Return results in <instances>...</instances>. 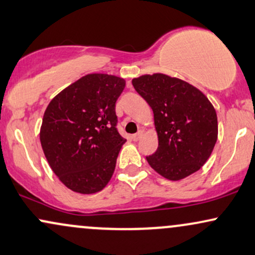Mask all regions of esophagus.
I'll return each instance as SVG.
<instances>
[{
    "mask_svg": "<svg viewBox=\"0 0 255 255\" xmlns=\"http://www.w3.org/2000/svg\"><path fill=\"white\" fill-rule=\"evenodd\" d=\"M142 134H143V131L139 130L137 133L132 134V136H131V138H132V140H134V142H137V140L140 139V137H142Z\"/></svg>",
    "mask_w": 255,
    "mask_h": 255,
    "instance_id": "34e87169",
    "label": "esophagus"
}]
</instances>
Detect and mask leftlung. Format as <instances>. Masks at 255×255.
<instances>
[{
    "label": "left lung",
    "instance_id": "1",
    "mask_svg": "<svg viewBox=\"0 0 255 255\" xmlns=\"http://www.w3.org/2000/svg\"><path fill=\"white\" fill-rule=\"evenodd\" d=\"M132 86L154 112L158 148L146 156L151 168L174 181L202 168L218 133L209 99L190 83L164 74L143 75Z\"/></svg>",
    "mask_w": 255,
    "mask_h": 255
}]
</instances>
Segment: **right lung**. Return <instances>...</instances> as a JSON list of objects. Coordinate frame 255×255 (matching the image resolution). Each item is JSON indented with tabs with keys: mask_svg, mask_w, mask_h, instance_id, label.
I'll list each match as a JSON object with an SVG mask.
<instances>
[{
	"mask_svg": "<svg viewBox=\"0 0 255 255\" xmlns=\"http://www.w3.org/2000/svg\"><path fill=\"white\" fill-rule=\"evenodd\" d=\"M121 77L89 74L56 95L44 113L40 143L51 169L68 188L91 194L109 184L127 142L118 132Z\"/></svg>",
	"mask_w": 255,
	"mask_h": 255,
	"instance_id": "obj_1",
	"label": "right lung"
}]
</instances>
